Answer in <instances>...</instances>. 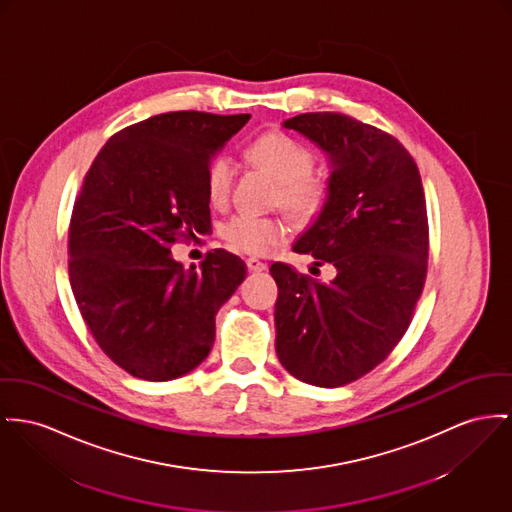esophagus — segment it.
<instances>
[{
  "label": "esophagus",
  "instance_id": "obj_1",
  "mask_svg": "<svg viewBox=\"0 0 512 512\" xmlns=\"http://www.w3.org/2000/svg\"><path fill=\"white\" fill-rule=\"evenodd\" d=\"M246 268H248L250 272H264V270L268 268V264L260 262L258 258H246Z\"/></svg>",
  "mask_w": 512,
  "mask_h": 512
}]
</instances>
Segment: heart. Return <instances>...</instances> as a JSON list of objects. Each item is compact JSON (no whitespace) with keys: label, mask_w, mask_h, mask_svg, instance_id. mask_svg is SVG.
<instances>
[{"label":"heart","mask_w":512,"mask_h":512,"mask_svg":"<svg viewBox=\"0 0 512 512\" xmlns=\"http://www.w3.org/2000/svg\"><path fill=\"white\" fill-rule=\"evenodd\" d=\"M248 159L272 172L279 180V202L299 219H310L326 202V184L312 174L314 157L303 143L281 132L256 137L248 149ZM235 167L227 155H215L205 169V190L209 202L223 205L233 190ZM289 223L283 217H260L250 213L233 215L223 227L221 237L242 254L262 256L289 237Z\"/></svg>","instance_id":"1"}]
</instances>
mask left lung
Masks as SVG:
<instances>
[{
	"label": "left lung",
	"instance_id": "8db88e82",
	"mask_svg": "<svg viewBox=\"0 0 512 512\" xmlns=\"http://www.w3.org/2000/svg\"><path fill=\"white\" fill-rule=\"evenodd\" d=\"M316 143L332 174L320 215L293 244L336 268L322 283L275 262V351L303 382L338 388L380 365L421 297L429 223L421 176L396 137L340 112L283 122Z\"/></svg>",
	"mask_w": 512,
	"mask_h": 512
}]
</instances>
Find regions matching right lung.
I'll return each mask as SVG.
<instances>
[{
  "label": "right lung",
  "mask_w": 512,
  "mask_h": 512,
  "mask_svg": "<svg viewBox=\"0 0 512 512\" xmlns=\"http://www.w3.org/2000/svg\"><path fill=\"white\" fill-rule=\"evenodd\" d=\"M248 120L157 114L110 137L85 174L69 223V283L99 347L136 378L196 369L215 341L217 310L246 277L223 248L186 270L171 246L211 231L205 169Z\"/></svg>",
  "instance_id": "1"
}]
</instances>
